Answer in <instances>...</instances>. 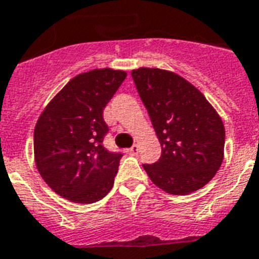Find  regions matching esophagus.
<instances>
[{
	"label": "esophagus",
	"mask_w": 259,
	"mask_h": 259,
	"mask_svg": "<svg viewBox=\"0 0 259 259\" xmlns=\"http://www.w3.org/2000/svg\"><path fill=\"white\" fill-rule=\"evenodd\" d=\"M139 152V145L138 144H135V145H132L131 148H128L127 149V153L128 155H136V153Z\"/></svg>",
	"instance_id": "obj_1"
}]
</instances>
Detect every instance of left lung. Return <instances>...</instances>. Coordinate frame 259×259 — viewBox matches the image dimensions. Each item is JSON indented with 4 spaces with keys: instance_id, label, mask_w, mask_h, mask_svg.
Masks as SVG:
<instances>
[{
    "instance_id": "obj_1",
    "label": "left lung",
    "mask_w": 259,
    "mask_h": 259,
    "mask_svg": "<svg viewBox=\"0 0 259 259\" xmlns=\"http://www.w3.org/2000/svg\"><path fill=\"white\" fill-rule=\"evenodd\" d=\"M131 74L161 144L159 161L143 168L166 193L183 196L201 189L224 160L221 116L204 94L179 74L151 67Z\"/></svg>"
}]
</instances>
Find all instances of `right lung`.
Here are the masks:
<instances>
[{"mask_svg":"<svg viewBox=\"0 0 259 259\" xmlns=\"http://www.w3.org/2000/svg\"><path fill=\"white\" fill-rule=\"evenodd\" d=\"M127 72L95 68L70 80L49 102L34 128V160L45 183L78 204L99 201L112 189L121 153L108 152L103 110Z\"/></svg>","mask_w":259,"mask_h":259,"instance_id":"add662e5","label":"right lung"}]
</instances>
